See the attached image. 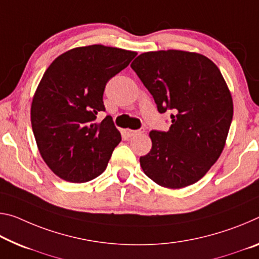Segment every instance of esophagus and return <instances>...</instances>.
<instances>
[{"instance_id":"34e87169","label":"esophagus","mask_w":259,"mask_h":259,"mask_svg":"<svg viewBox=\"0 0 259 259\" xmlns=\"http://www.w3.org/2000/svg\"><path fill=\"white\" fill-rule=\"evenodd\" d=\"M145 131V129L144 128H142V129H139V130H130V129H125L124 130V133H125V135L128 137H131V136H135V135H137V134H142V133H144Z\"/></svg>"}]
</instances>
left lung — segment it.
<instances>
[{"label":"left lung","mask_w":259,"mask_h":259,"mask_svg":"<svg viewBox=\"0 0 259 259\" xmlns=\"http://www.w3.org/2000/svg\"><path fill=\"white\" fill-rule=\"evenodd\" d=\"M131 68L159 113L173 110L168 131L150 133L152 149L139 162L157 184L181 189L199 181L219 159L233 118V99L218 67L198 53H143Z\"/></svg>","instance_id":"1"}]
</instances>
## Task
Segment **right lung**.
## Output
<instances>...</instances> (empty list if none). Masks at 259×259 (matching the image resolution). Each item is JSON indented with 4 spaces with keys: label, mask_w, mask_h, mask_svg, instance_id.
<instances>
[{
    "label": "right lung",
    "mask_w": 259,
    "mask_h": 259,
    "mask_svg": "<svg viewBox=\"0 0 259 259\" xmlns=\"http://www.w3.org/2000/svg\"><path fill=\"white\" fill-rule=\"evenodd\" d=\"M136 52L104 45L77 47L53 61L36 88L31 123L44 161L68 182L104 173L121 134L104 112L106 84L126 68Z\"/></svg>",
    "instance_id": "1"
}]
</instances>
